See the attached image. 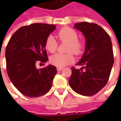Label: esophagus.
I'll use <instances>...</instances> for the list:
<instances>
[{
	"label": "esophagus",
	"instance_id": "34e87169",
	"mask_svg": "<svg viewBox=\"0 0 121 121\" xmlns=\"http://www.w3.org/2000/svg\"><path fill=\"white\" fill-rule=\"evenodd\" d=\"M63 69V68H61V67H57V70L58 71H60Z\"/></svg>",
	"mask_w": 121,
	"mask_h": 121
}]
</instances>
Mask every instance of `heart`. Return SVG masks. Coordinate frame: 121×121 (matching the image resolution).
Segmentation results:
<instances>
[{
    "label": "heart",
    "mask_w": 121,
    "mask_h": 121,
    "mask_svg": "<svg viewBox=\"0 0 121 121\" xmlns=\"http://www.w3.org/2000/svg\"><path fill=\"white\" fill-rule=\"evenodd\" d=\"M58 39L61 42H68L66 51L70 52L65 54H55L50 58V62L57 67H63L72 64L74 61L73 53L78 55L83 52L84 45L81 40L78 39V34L75 30L69 27H63L60 29L57 34ZM44 47L47 51L54 53L58 47V43L52 36H48L46 38Z\"/></svg>",
    "instance_id": "obj_1"
}]
</instances>
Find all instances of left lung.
Instances as JSON below:
<instances>
[{
    "label": "left lung",
    "mask_w": 121,
    "mask_h": 121,
    "mask_svg": "<svg viewBox=\"0 0 121 121\" xmlns=\"http://www.w3.org/2000/svg\"><path fill=\"white\" fill-rule=\"evenodd\" d=\"M84 35L85 51L77 64L83 67H71L69 81L71 87L83 96H92L107 83L113 64L112 43L109 35L95 23L80 22L74 26Z\"/></svg>",
    "instance_id": "8db88e82"
}]
</instances>
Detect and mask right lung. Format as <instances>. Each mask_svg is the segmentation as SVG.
Segmentation results:
<instances>
[{"label":"right lung","instance_id":"add662e5","mask_svg":"<svg viewBox=\"0 0 121 121\" xmlns=\"http://www.w3.org/2000/svg\"><path fill=\"white\" fill-rule=\"evenodd\" d=\"M55 29L53 24L42 23L24 26L14 33L7 45L8 75L14 87L26 97H40L52 87L56 67L48 65L38 69L36 64L48 60L44 43Z\"/></svg>","mask_w":121,"mask_h":121}]
</instances>
